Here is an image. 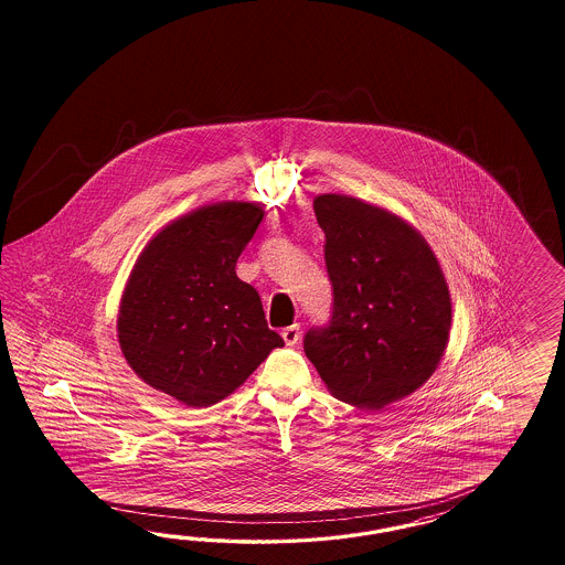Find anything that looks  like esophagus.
<instances>
[{"instance_id":"obj_1","label":"esophagus","mask_w":565,"mask_h":565,"mask_svg":"<svg viewBox=\"0 0 565 565\" xmlns=\"http://www.w3.org/2000/svg\"><path fill=\"white\" fill-rule=\"evenodd\" d=\"M281 338H284V342L288 343V345H296L298 340H300V327H286V329L281 331Z\"/></svg>"}]
</instances>
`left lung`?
I'll list each match as a JSON object with an SVG mask.
<instances>
[{
  "label": "left lung",
  "mask_w": 565,
  "mask_h": 565,
  "mask_svg": "<svg viewBox=\"0 0 565 565\" xmlns=\"http://www.w3.org/2000/svg\"><path fill=\"white\" fill-rule=\"evenodd\" d=\"M333 310L305 335L327 390L364 411L414 394L444 356L451 298L427 239L392 211L345 194L315 199Z\"/></svg>",
  "instance_id": "obj_1"
}]
</instances>
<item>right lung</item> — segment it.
Listing matches in <instances>:
<instances>
[{
    "label": "right lung",
    "instance_id": "right-lung-1",
    "mask_svg": "<svg viewBox=\"0 0 565 565\" xmlns=\"http://www.w3.org/2000/svg\"><path fill=\"white\" fill-rule=\"evenodd\" d=\"M263 206L225 201L168 223L124 288L118 342L147 385L190 408L236 392L284 340L258 291L236 275Z\"/></svg>",
    "mask_w": 565,
    "mask_h": 565
}]
</instances>
